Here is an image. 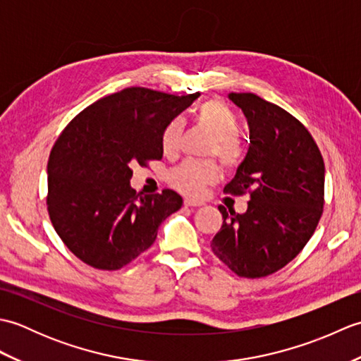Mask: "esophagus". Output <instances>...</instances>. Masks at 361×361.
I'll return each mask as SVG.
<instances>
[{
  "label": "esophagus",
  "mask_w": 361,
  "mask_h": 361,
  "mask_svg": "<svg viewBox=\"0 0 361 361\" xmlns=\"http://www.w3.org/2000/svg\"><path fill=\"white\" fill-rule=\"evenodd\" d=\"M204 203L200 200H194V198H185V206H190V208H198V206H203Z\"/></svg>",
  "instance_id": "esophagus-1"
}]
</instances>
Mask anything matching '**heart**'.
Here are the masks:
<instances>
[{"label": "heart", "instance_id": "b5f03b06", "mask_svg": "<svg viewBox=\"0 0 361 361\" xmlns=\"http://www.w3.org/2000/svg\"><path fill=\"white\" fill-rule=\"evenodd\" d=\"M197 122L217 137L211 155H217L221 164L235 167L242 159V150L237 144L240 133L239 121L234 113L220 101H208L197 111ZM183 137L181 119H172L161 133V150L166 157H175L180 150ZM219 176V167L214 161H183L169 172V185L180 192L197 197L206 186L212 185Z\"/></svg>", "mask_w": 361, "mask_h": 361}]
</instances>
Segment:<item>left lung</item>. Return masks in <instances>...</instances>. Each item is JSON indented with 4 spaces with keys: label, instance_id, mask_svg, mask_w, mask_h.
Segmentation results:
<instances>
[{
    "label": "left lung",
    "instance_id": "1",
    "mask_svg": "<svg viewBox=\"0 0 361 361\" xmlns=\"http://www.w3.org/2000/svg\"><path fill=\"white\" fill-rule=\"evenodd\" d=\"M250 127V147L231 195L250 194L248 209L219 206L224 225L212 252L242 278H264L293 260L315 233L324 206V161L309 130L276 104L229 93Z\"/></svg>",
    "mask_w": 361,
    "mask_h": 361
}]
</instances>
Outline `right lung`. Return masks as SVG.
<instances>
[{
	"instance_id": "obj_1",
	"label": "right lung",
	"mask_w": 361,
	"mask_h": 361,
	"mask_svg": "<svg viewBox=\"0 0 361 361\" xmlns=\"http://www.w3.org/2000/svg\"><path fill=\"white\" fill-rule=\"evenodd\" d=\"M198 96L126 88L65 127L48 161L46 204L56 233L82 262L119 270L149 250L158 226L181 208L175 190L136 194L130 178L133 166L163 158L164 127Z\"/></svg>"
}]
</instances>
